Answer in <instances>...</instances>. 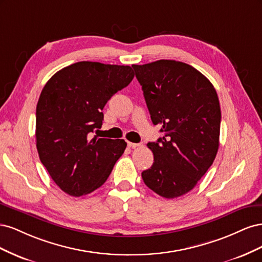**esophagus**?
I'll return each mask as SVG.
<instances>
[{
    "instance_id": "1",
    "label": "esophagus",
    "mask_w": 262,
    "mask_h": 262,
    "mask_svg": "<svg viewBox=\"0 0 262 262\" xmlns=\"http://www.w3.org/2000/svg\"><path fill=\"white\" fill-rule=\"evenodd\" d=\"M128 146L132 147V148H136V147L140 146V144L139 143H132V142H128Z\"/></svg>"
}]
</instances>
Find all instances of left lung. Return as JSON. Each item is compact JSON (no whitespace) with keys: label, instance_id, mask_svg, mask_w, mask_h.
<instances>
[{"label":"left lung","instance_id":"obj_1","mask_svg":"<svg viewBox=\"0 0 262 262\" xmlns=\"http://www.w3.org/2000/svg\"><path fill=\"white\" fill-rule=\"evenodd\" d=\"M153 124L164 137L148 142L152 167L144 184L166 199L186 194L213 164L219 149L221 108L215 89L184 62L158 60L132 66Z\"/></svg>","mask_w":262,"mask_h":262}]
</instances>
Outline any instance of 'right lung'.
Instances as JSON below:
<instances>
[{
  "label": "right lung",
  "instance_id": "1",
  "mask_svg": "<svg viewBox=\"0 0 262 262\" xmlns=\"http://www.w3.org/2000/svg\"><path fill=\"white\" fill-rule=\"evenodd\" d=\"M133 77L129 66L82 61L58 71L45 85L36 109V145L62 191L81 196L105 184L126 143L91 140V134L101 128L107 101Z\"/></svg>",
  "mask_w": 262,
  "mask_h": 262
}]
</instances>
